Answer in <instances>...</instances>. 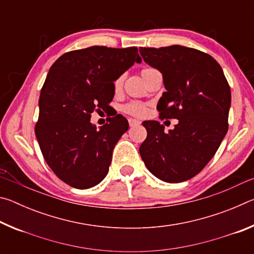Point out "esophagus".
Returning <instances> with one entry per match:
<instances>
[{
    "label": "esophagus",
    "mask_w": 254,
    "mask_h": 254,
    "mask_svg": "<svg viewBox=\"0 0 254 254\" xmlns=\"http://www.w3.org/2000/svg\"><path fill=\"white\" fill-rule=\"evenodd\" d=\"M128 124H130V127H135V126H139L140 121H137V120H134V119H128Z\"/></svg>",
    "instance_id": "1"
}]
</instances>
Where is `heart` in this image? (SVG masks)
<instances>
[{
    "label": "heart",
    "mask_w": 254,
    "mask_h": 254,
    "mask_svg": "<svg viewBox=\"0 0 254 254\" xmlns=\"http://www.w3.org/2000/svg\"><path fill=\"white\" fill-rule=\"evenodd\" d=\"M156 71L157 70L152 67H144L141 69V76H142L144 81H147L149 77ZM122 83H123V76L118 77V78L114 80V88L118 91L119 88H121ZM122 111L124 112V113L132 115V117L142 118L145 114H147L148 105L144 104V103H140V102H130L122 107Z\"/></svg>",
    "instance_id": "heart-1"
}]
</instances>
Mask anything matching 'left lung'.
Wrapping results in <instances>:
<instances>
[{"label": "left lung", "mask_w": 254, "mask_h": 254, "mask_svg": "<svg viewBox=\"0 0 254 254\" xmlns=\"http://www.w3.org/2000/svg\"><path fill=\"white\" fill-rule=\"evenodd\" d=\"M145 63L161 71L166 92L158 102L161 120L177 119L165 133L158 121H144L140 145L144 165L166 183L194 177L216 153L229 130L230 85L208 54L183 46L140 48Z\"/></svg>", "instance_id": "8db88e82"}]
</instances>
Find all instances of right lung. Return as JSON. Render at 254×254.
<instances>
[{
  "label": "right lung",
  "mask_w": 254,
  "mask_h": 254,
  "mask_svg": "<svg viewBox=\"0 0 254 254\" xmlns=\"http://www.w3.org/2000/svg\"><path fill=\"white\" fill-rule=\"evenodd\" d=\"M135 62H141L136 47L93 46L68 51L50 67L34 133L50 169L69 186L91 188L109 173L112 152L128 122L118 114L96 130L89 120L94 111L110 106L114 80Z\"/></svg>",
  "instance_id": "1"
}]
</instances>
